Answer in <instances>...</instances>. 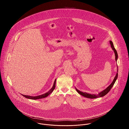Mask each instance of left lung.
Instances as JSON below:
<instances>
[{"mask_svg": "<svg viewBox=\"0 0 129 129\" xmlns=\"http://www.w3.org/2000/svg\"><path fill=\"white\" fill-rule=\"evenodd\" d=\"M110 44L112 49H113V50L114 52L115 55V59H116V61L117 62V58H118V55H117V51L115 48V47L114 46V45H113V43L112 41H110ZM117 72H118V68L117 69ZM117 76H118V73H117L114 79V80H113V82H112V83L110 85L108 86L107 87H106L104 90H103L101 92H99L98 94H89V93H87L86 92H82L80 90H78L76 87H75V89H76V91L79 94H80L82 96H84V97H85L87 98L95 99L99 98V97H104V96L106 95L108 92H109V91L112 88L113 86H114L116 81L117 80Z\"/></svg>", "mask_w": 129, "mask_h": 129, "instance_id": "left-lung-1", "label": "left lung"}]
</instances>
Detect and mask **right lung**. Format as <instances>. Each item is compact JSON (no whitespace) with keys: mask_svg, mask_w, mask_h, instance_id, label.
I'll return each mask as SVG.
<instances>
[{"mask_svg":"<svg viewBox=\"0 0 129 129\" xmlns=\"http://www.w3.org/2000/svg\"><path fill=\"white\" fill-rule=\"evenodd\" d=\"M55 82H56V79H55L53 86H52V87L51 88V89L49 90V91H48L45 93H44L42 95H38V96H28V95H23L21 94L23 96L25 97V98L27 99H31V100H37V99H40L44 98H45L46 97H47L48 95H49L53 91V90H54V89L55 88Z\"/></svg>","mask_w":129,"mask_h":129,"instance_id":"1","label":"right lung"}]
</instances>
